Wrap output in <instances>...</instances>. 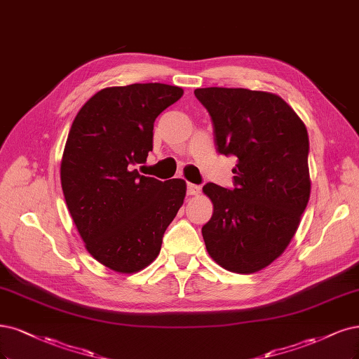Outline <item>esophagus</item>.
Wrapping results in <instances>:
<instances>
[{
  "label": "esophagus",
  "mask_w": 359,
  "mask_h": 359,
  "mask_svg": "<svg viewBox=\"0 0 359 359\" xmlns=\"http://www.w3.org/2000/svg\"><path fill=\"white\" fill-rule=\"evenodd\" d=\"M199 191H201L199 185L191 184V182L187 184V194H189V196H196V194H199Z\"/></svg>",
  "instance_id": "obj_1"
}]
</instances>
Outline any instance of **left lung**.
<instances>
[{
  "label": "left lung",
  "mask_w": 359,
  "mask_h": 359,
  "mask_svg": "<svg viewBox=\"0 0 359 359\" xmlns=\"http://www.w3.org/2000/svg\"><path fill=\"white\" fill-rule=\"evenodd\" d=\"M194 95L212 118L218 151L238 157L236 187H203L214 205L202 227L208 254L233 273H255L287 250L311 197L307 129L276 93L205 88Z\"/></svg>",
  "instance_id": "left-lung-1"
}]
</instances>
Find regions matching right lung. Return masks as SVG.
<instances>
[{
    "mask_svg": "<svg viewBox=\"0 0 359 359\" xmlns=\"http://www.w3.org/2000/svg\"><path fill=\"white\" fill-rule=\"evenodd\" d=\"M184 90L163 83L95 93L72 121L60 162L68 211L89 254L121 275L150 266L184 203L187 184L135 169L153 150L157 116Z\"/></svg>",
    "mask_w": 359,
    "mask_h": 359,
    "instance_id": "1",
    "label": "right lung"
}]
</instances>
